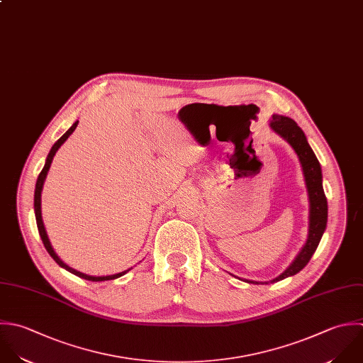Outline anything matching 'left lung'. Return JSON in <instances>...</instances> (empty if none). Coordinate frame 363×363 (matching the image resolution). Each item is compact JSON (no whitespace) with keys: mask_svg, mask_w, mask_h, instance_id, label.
I'll return each instance as SVG.
<instances>
[{"mask_svg":"<svg viewBox=\"0 0 363 363\" xmlns=\"http://www.w3.org/2000/svg\"><path fill=\"white\" fill-rule=\"evenodd\" d=\"M270 127L277 134H280L284 140H287V143L297 152L300 162L303 165V172L306 178V185L308 189V198H310V229H308L307 243L300 252V255L296 257V260L291 263V266L272 281V283H276L286 277L297 274L308 264L327 228L328 205H327V196L323 188L321 165L314 151L311 150L303 130L297 125L294 120L284 116H279V114L273 116ZM247 283H257V281H247Z\"/></svg>","mask_w":363,"mask_h":363,"instance_id":"obj_1","label":"left lung"}]
</instances>
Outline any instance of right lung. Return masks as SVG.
<instances>
[{
	"label": "right lung",
	"mask_w": 363,
	"mask_h": 363,
	"mask_svg": "<svg viewBox=\"0 0 363 363\" xmlns=\"http://www.w3.org/2000/svg\"><path fill=\"white\" fill-rule=\"evenodd\" d=\"M77 123L79 121H76L55 144H53V147L50 148V151H49V154H48V158H46V162H45V167L42 168V171H40V174H39V177H38V179H36V186H35V196H33V209H35V218H36V225H38V232H39V235H40V239H42V243H43V246H45V249L48 250V253L50 255V257L60 266V267H63V269H66L67 272H70V273H73V274H76L77 277H82V279H84V280H89V281H106V280H114V279H117V277H121L123 274H125L127 272H123V273H118V274H113V276H103V277H93V276H87V274H83V273H80V272H77V270H73L72 267H69L67 264H65L57 256H56V253L53 252V249H52V246H50V242H49V239H48V235H46V232H45V228H43V222H42V215H40V192H42V188H43V182H45V178H46V175H48V171H49V168H50V164H52V160H53V157H55V154H56V151L59 150V147L67 140V137L74 131V128L77 127Z\"/></svg>",
	"instance_id": "add662e5"
}]
</instances>
